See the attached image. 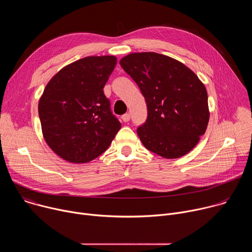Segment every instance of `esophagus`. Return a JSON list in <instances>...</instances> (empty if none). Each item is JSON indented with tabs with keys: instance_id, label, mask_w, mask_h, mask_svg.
Segmentation results:
<instances>
[{
	"instance_id": "34e87169",
	"label": "esophagus",
	"mask_w": 252,
	"mask_h": 252,
	"mask_svg": "<svg viewBox=\"0 0 252 252\" xmlns=\"http://www.w3.org/2000/svg\"><path fill=\"white\" fill-rule=\"evenodd\" d=\"M122 120H123L125 123L129 122V120H130V115H129V114H126V115H124V116L122 117Z\"/></svg>"
}]
</instances>
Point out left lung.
Returning <instances> with one entry per match:
<instances>
[{"label": "left lung", "mask_w": 252, "mask_h": 252, "mask_svg": "<svg viewBox=\"0 0 252 252\" xmlns=\"http://www.w3.org/2000/svg\"><path fill=\"white\" fill-rule=\"evenodd\" d=\"M120 64L147 102V122L136 130L142 145L169 159L189 154L209 121L203 83L182 62L154 52L131 53Z\"/></svg>", "instance_id": "obj_1"}]
</instances>
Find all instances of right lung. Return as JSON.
Returning <instances> with one entry per match:
<instances>
[{
	"label": "right lung",
	"mask_w": 252,
	"mask_h": 252,
	"mask_svg": "<svg viewBox=\"0 0 252 252\" xmlns=\"http://www.w3.org/2000/svg\"><path fill=\"white\" fill-rule=\"evenodd\" d=\"M117 64L115 56L71 63L47 84L39 100L43 136L52 151L74 163L89 162L110 147L121 128L103 87Z\"/></svg>",
	"instance_id": "obj_1"
}]
</instances>
